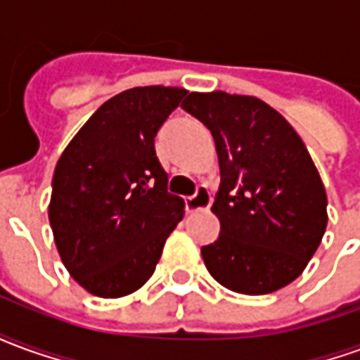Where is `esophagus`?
Segmentation results:
<instances>
[{
  "mask_svg": "<svg viewBox=\"0 0 360 360\" xmlns=\"http://www.w3.org/2000/svg\"><path fill=\"white\" fill-rule=\"evenodd\" d=\"M185 204H187V210L188 212L206 210V208H210V206H212V193H210V188L204 187V185H200V187L196 188L195 195L188 196L187 200H185Z\"/></svg>",
  "mask_w": 360,
  "mask_h": 360,
  "instance_id": "1",
  "label": "esophagus"
}]
</instances>
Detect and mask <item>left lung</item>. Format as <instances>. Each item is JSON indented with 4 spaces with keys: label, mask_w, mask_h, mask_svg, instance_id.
<instances>
[{
    "label": "left lung",
    "mask_w": 360,
    "mask_h": 360,
    "mask_svg": "<svg viewBox=\"0 0 360 360\" xmlns=\"http://www.w3.org/2000/svg\"><path fill=\"white\" fill-rule=\"evenodd\" d=\"M214 136L219 162L212 212L219 237L200 249L212 278L243 295L301 276L328 224V198L309 150L283 115L252 96L191 92L181 105Z\"/></svg>",
    "instance_id": "left-lung-1"
}]
</instances>
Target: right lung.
Segmentation results:
<instances>
[{
	"label": "right lung",
	"mask_w": 360,
	"mask_h": 360,
	"mask_svg": "<svg viewBox=\"0 0 360 360\" xmlns=\"http://www.w3.org/2000/svg\"><path fill=\"white\" fill-rule=\"evenodd\" d=\"M187 90L142 86L102 103L69 142L51 181L59 257L98 297H123L150 279L185 202L167 193L156 156L160 127Z\"/></svg>",
	"instance_id": "right-lung-1"
}]
</instances>
